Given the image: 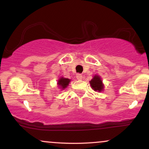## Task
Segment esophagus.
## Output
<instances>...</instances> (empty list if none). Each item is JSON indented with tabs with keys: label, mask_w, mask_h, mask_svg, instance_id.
Returning <instances> with one entry per match:
<instances>
[{
	"label": "esophagus",
	"mask_w": 149,
	"mask_h": 149,
	"mask_svg": "<svg viewBox=\"0 0 149 149\" xmlns=\"http://www.w3.org/2000/svg\"><path fill=\"white\" fill-rule=\"evenodd\" d=\"M76 78L78 80H82V78H83V76H82V74H80V73H78V74L76 75Z\"/></svg>",
	"instance_id": "obj_1"
}]
</instances>
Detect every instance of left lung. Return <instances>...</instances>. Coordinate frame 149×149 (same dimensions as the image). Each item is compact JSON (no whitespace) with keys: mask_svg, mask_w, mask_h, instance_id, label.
Masks as SVG:
<instances>
[{"mask_svg":"<svg viewBox=\"0 0 149 149\" xmlns=\"http://www.w3.org/2000/svg\"><path fill=\"white\" fill-rule=\"evenodd\" d=\"M90 85L92 88L95 91L101 92L104 88V85L102 84V81L101 80L100 77L99 76H95L94 78L90 80Z\"/></svg>","mask_w":149,"mask_h":149,"instance_id":"left-lung-1","label":"left lung"}]
</instances>
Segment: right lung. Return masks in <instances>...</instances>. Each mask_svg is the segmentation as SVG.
Instances as JSON below:
<instances>
[{
	"label": "right lung",
	"mask_w": 149,
	"mask_h": 149,
	"mask_svg": "<svg viewBox=\"0 0 149 149\" xmlns=\"http://www.w3.org/2000/svg\"><path fill=\"white\" fill-rule=\"evenodd\" d=\"M69 82L70 80L68 79V78H61L59 80V81H58V85H59V86H60L62 89H64L65 88L67 87L68 85H69Z\"/></svg>",
	"instance_id": "add662e5"
}]
</instances>
